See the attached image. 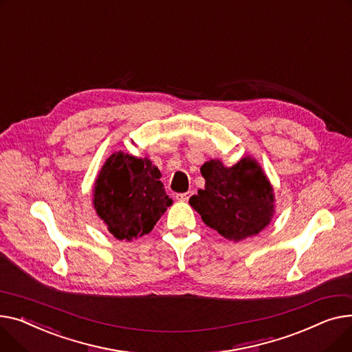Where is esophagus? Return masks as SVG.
I'll list each match as a JSON object with an SVG mask.
<instances>
[{
    "instance_id": "esophagus-1",
    "label": "esophagus",
    "mask_w": 352,
    "mask_h": 352,
    "mask_svg": "<svg viewBox=\"0 0 352 352\" xmlns=\"http://www.w3.org/2000/svg\"><path fill=\"white\" fill-rule=\"evenodd\" d=\"M193 195V192H186V193H177L176 199L180 201H188L190 199V196Z\"/></svg>"
}]
</instances>
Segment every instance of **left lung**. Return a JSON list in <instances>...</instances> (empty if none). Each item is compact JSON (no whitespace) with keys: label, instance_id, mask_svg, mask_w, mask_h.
<instances>
[{"label":"left lung","instance_id":"1","mask_svg":"<svg viewBox=\"0 0 352 352\" xmlns=\"http://www.w3.org/2000/svg\"><path fill=\"white\" fill-rule=\"evenodd\" d=\"M204 189L189 199L201 220L223 237L240 241L261 232L274 213L270 182L258 163L244 157L232 168L209 160L200 168Z\"/></svg>","mask_w":352,"mask_h":352}]
</instances>
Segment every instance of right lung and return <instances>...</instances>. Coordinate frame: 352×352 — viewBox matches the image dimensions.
<instances>
[{
  "mask_svg": "<svg viewBox=\"0 0 352 352\" xmlns=\"http://www.w3.org/2000/svg\"><path fill=\"white\" fill-rule=\"evenodd\" d=\"M160 176L149 159L123 152L113 153L103 164L95 183L94 206L116 239L148 234L172 204Z\"/></svg>",
  "mask_w": 352,
  "mask_h": 352,
  "instance_id": "1",
  "label": "right lung"
}]
</instances>
